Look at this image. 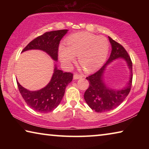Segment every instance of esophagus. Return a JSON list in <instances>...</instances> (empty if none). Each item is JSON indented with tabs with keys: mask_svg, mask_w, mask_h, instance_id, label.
Segmentation results:
<instances>
[{
	"mask_svg": "<svg viewBox=\"0 0 149 149\" xmlns=\"http://www.w3.org/2000/svg\"><path fill=\"white\" fill-rule=\"evenodd\" d=\"M83 77V75L79 74H77V73H75L74 75V79H80V78Z\"/></svg>",
	"mask_w": 149,
	"mask_h": 149,
	"instance_id": "obj_1",
	"label": "esophagus"
}]
</instances>
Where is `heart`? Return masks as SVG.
<instances>
[{
  "label": "heart",
  "mask_w": 149,
  "mask_h": 149,
  "mask_svg": "<svg viewBox=\"0 0 149 149\" xmlns=\"http://www.w3.org/2000/svg\"><path fill=\"white\" fill-rule=\"evenodd\" d=\"M66 47L61 45L58 55L60 61L70 65L78 56L79 64L87 71H93L103 64L109 51V42L106 37L87 32H80L68 37Z\"/></svg>",
  "instance_id": "obj_1"
}]
</instances>
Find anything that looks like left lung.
<instances>
[{
	"label": "left lung",
	"mask_w": 149,
	"mask_h": 149,
	"mask_svg": "<svg viewBox=\"0 0 149 149\" xmlns=\"http://www.w3.org/2000/svg\"><path fill=\"white\" fill-rule=\"evenodd\" d=\"M112 46L110 56L107 62L95 74L86 77L89 87L84 94L87 104L97 112H104L118 107L127 97L132 84V62L128 53L122 45L108 37ZM116 59H123L127 63L130 70L129 80L124 87L120 90L112 89L105 83L104 74L107 65Z\"/></svg>",
	"instance_id": "left-lung-1"
}]
</instances>
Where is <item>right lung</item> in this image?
<instances>
[{
	"mask_svg": "<svg viewBox=\"0 0 149 149\" xmlns=\"http://www.w3.org/2000/svg\"><path fill=\"white\" fill-rule=\"evenodd\" d=\"M68 31V29H62L46 32L30 42L22 50V52L29 50H41L49 54L54 61H57L60 41ZM72 79V73L63 72L58 69L56 65L54 64L51 79L42 89L38 91H29L22 87L17 80V84L19 93L27 105L37 112L48 113L59 105L64 95L65 87Z\"/></svg>",
	"mask_w": 149,
	"mask_h": 149,
	"instance_id": "obj_1",
	"label": "right lung"
}]
</instances>
